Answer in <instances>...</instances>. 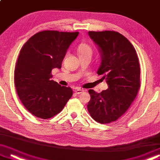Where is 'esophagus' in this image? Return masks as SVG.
<instances>
[{"label":"esophagus","mask_w":160,"mask_h":160,"mask_svg":"<svg viewBox=\"0 0 160 160\" xmlns=\"http://www.w3.org/2000/svg\"><path fill=\"white\" fill-rule=\"evenodd\" d=\"M74 91H75V92L76 94H80V93H82V92H83V90L80 89V88H78V89H75V90H74Z\"/></svg>","instance_id":"esophagus-1"}]
</instances>
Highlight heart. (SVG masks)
<instances>
[{
	"label": "heart",
	"mask_w": 160,
	"mask_h": 160,
	"mask_svg": "<svg viewBox=\"0 0 160 160\" xmlns=\"http://www.w3.org/2000/svg\"><path fill=\"white\" fill-rule=\"evenodd\" d=\"M78 52L80 57L87 55V54H90L91 55L92 53V49L89 44H85V43H82L78 47Z\"/></svg>",
	"instance_id": "1"
}]
</instances>
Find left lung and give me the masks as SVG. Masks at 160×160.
<instances>
[{"label":"left lung","mask_w":160,"mask_h":160,"mask_svg":"<svg viewBox=\"0 0 160 160\" xmlns=\"http://www.w3.org/2000/svg\"><path fill=\"white\" fill-rule=\"evenodd\" d=\"M98 46L101 62L98 75H103L108 88L101 93L89 90L88 111L100 123L115 121L128 110L140 88V67L137 52L128 40L113 31L88 32Z\"/></svg>","instance_id":"left-lung-1"}]
</instances>
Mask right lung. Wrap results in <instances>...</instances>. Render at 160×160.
I'll return each instance as SVG.
<instances>
[{
	"label": "right lung",
	"instance_id": "add662e5",
	"mask_svg": "<svg viewBox=\"0 0 160 160\" xmlns=\"http://www.w3.org/2000/svg\"><path fill=\"white\" fill-rule=\"evenodd\" d=\"M78 34L43 31L32 36L21 49L14 71L16 92L25 108L38 118L53 117L72 97V89L51 80V72L61 68L67 51Z\"/></svg>",
	"mask_w": 160,
	"mask_h": 160
}]
</instances>
